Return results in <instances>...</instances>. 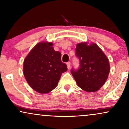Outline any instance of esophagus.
Wrapping results in <instances>:
<instances>
[{
	"label": "esophagus",
	"instance_id": "1",
	"mask_svg": "<svg viewBox=\"0 0 129 129\" xmlns=\"http://www.w3.org/2000/svg\"><path fill=\"white\" fill-rule=\"evenodd\" d=\"M67 66L68 69H70V66H71V63L70 62H67Z\"/></svg>",
	"mask_w": 129,
	"mask_h": 129
}]
</instances>
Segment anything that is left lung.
<instances>
[{
  "label": "left lung",
  "mask_w": 129,
  "mask_h": 129,
  "mask_svg": "<svg viewBox=\"0 0 129 129\" xmlns=\"http://www.w3.org/2000/svg\"><path fill=\"white\" fill-rule=\"evenodd\" d=\"M76 56L79 60L78 69L72 68L71 73L80 88L88 92L98 90L106 82L109 72V59L96 44H77Z\"/></svg>",
  "instance_id": "8db88e82"
}]
</instances>
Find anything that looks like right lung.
I'll use <instances>...</instances> for the list:
<instances>
[{
    "instance_id": "obj_1",
    "label": "right lung",
    "mask_w": 129,
    "mask_h": 129,
    "mask_svg": "<svg viewBox=\"0 0 129 129\" xmlns=\"http://www.w3.org/2000/svg\"><path fill=\"white\" fill-rule=\"evenodd\" d=\"M52 42H40L29 53L23 62V75L28 84L40 93H47L58 84L67 66L61 61V53Z\"/></svg>"
}]
</instances>
